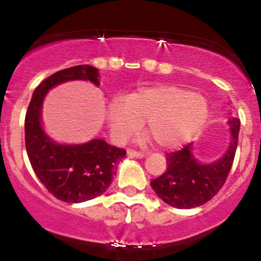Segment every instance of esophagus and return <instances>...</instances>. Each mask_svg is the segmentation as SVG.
Masks as SVG:
<instances>
[{
	"label": "esophagus",
	"mask_w": 261,
	"mask_h": 261,
	"mask_svg": "<svg viewBox=\"0 0 261 261\" xmlns=\"http://www.w3.org/2000/svg\"><path fill=\"white\" fill-rule=\"evenodd\" d=\"M127 155L133 158H144L146 154L144 151H138L135 149H127Z\"/></svg>",
	"instance_id": "1"
}]
</instances>
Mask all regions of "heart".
I'll return each instance as SVG.
<instances>
[{
	"label": "heart",
	"instance_id": "1",
	"mask_svg": "<svg viewBox=\"0 0 261 261\" xmlns=\"http://www.w3.org/2000/svg\"><path fill=\"white\" fill-rule=\"evenodd\" d=\"M109 122L117 139L133 135L146 121L158 145L178 146L194 136L208 115V103L198 93L177 86L143 87L126 97L112 99Z\"/></svg>",
	"mask_w": 261,
	"mask_h": 261
}]
</instances>
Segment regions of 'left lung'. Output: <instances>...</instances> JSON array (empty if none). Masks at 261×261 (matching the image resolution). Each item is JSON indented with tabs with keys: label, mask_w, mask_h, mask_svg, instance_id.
I'll return each mask as SVG.
<instances>
[{
	"label": "left lung",
	"mask_w": 261,
	"mask_h": 261,
	"mask_svg": "<svg viewBox=\"0 0 261 261\" xmlns=\"http://www.w3.org/2000/svg\"><path fill=\"white\" fill-rule=\"evenodd\" d=\"M231 143L222 159L201 164L192 155L191 144L167 152V170L150 181L159 198L175 208H194L212 199L225 184L232 167L239 143L240 120L231 117Z\"/></svg>",
	"instance_id": "left-lung-1"
}]
</instances>
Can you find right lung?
Returning <instances> with one entry per match:
<instances>
[{"label": "right lung", "mask_w": 261, "mask_h": 261, "mask_svg": "<svg viewBox=\"0 0 261 261\" xmlns=\"http://www.w3.org/2000/svg\"><path fill=\"white\" fill-rule=\"evenodd\" d=\"M73 80L99 86L98 69L75 65L54 73L36 87L25 116V146L36 177L50 193L67 203H81L106 192L126 150L101 139L83 145H58L44 134L40 112L46 92Z\"/></svg>", "instance_id": "right-lung-1"}]
</instances>
